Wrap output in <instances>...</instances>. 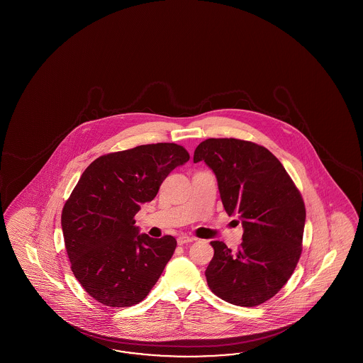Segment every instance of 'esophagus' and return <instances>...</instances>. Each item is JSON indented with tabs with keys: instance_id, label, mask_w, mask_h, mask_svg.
Listing matches in <instances>:
<instances>
[{
	"instance_id": "34e87169",
	"label": "esophagus",
	"mask_w": 363,
	"mask_h": 363,
	"mask_svg": "<svg viewBox=\"0 0 363 363\" xmlns=\"http://www.w3.org/2000/svg\"><path fill=\"white\" fill-rule=\"evenodd\" d=\"M193 241H194V238H193V237H189V235H181V237L177 238V243H178L179 246L186 245V243H190V242Z\"/></svg>"
}]
</instances>
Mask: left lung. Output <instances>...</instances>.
I'll use <instances>...</instances> for the list:
<instances>
[{
    "label": "left lung",
    "instance_id": "obj_1",
    "mask_svg": "<svg viewBox=\"0 0 363 363\" xmlns=\"http://www.w3.org/2000/svg\"><path fill=\"white\" fill-rule=\"evenodd\" d=\"M193 161H205L214 172L223 208L238 214L243 226L237 252L210 242V290L233 305L258 306L296 270L306 220L303 198L278 158L258 143L209 138L198 145Z\"/></svg>",
    "mask_w": 363,
    "mask_h": 363
}]
</instances>
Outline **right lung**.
I'll use <instances>...</instances> for the list:
<instances>
[{"mask_svg":"<svg viewBox=\"0 0 363 363\" xmlns=\"http://www.w3.org/2000/svg\"><path fill=\"white\" fill-rule=\"evenodd\" d=\"M189 158L184 146L169 143L104 154L86 167L67 198L61 225L70 269L104 306L140 303L162 274L176 238L138 234L134 216Z\"/></svg>","mask_w":363,"mask_h":363,"instance_id":"add662e5","label":"right lung"}]
</instances>
